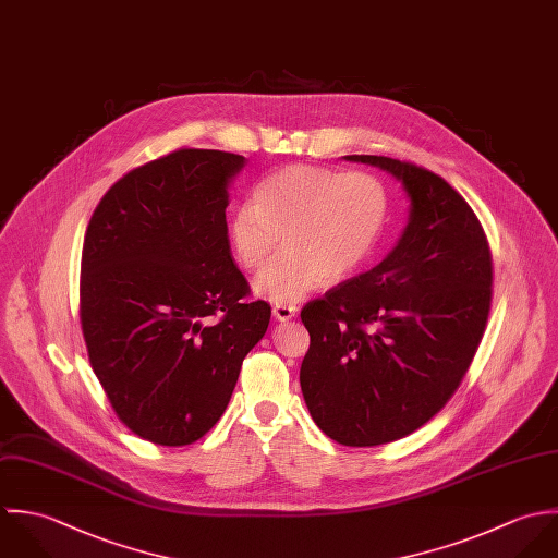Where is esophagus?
<instances>
[{"label": "esophagus", "mask_w": 558, "mask_h": 558, "mask_svg": "<svg viewBox=\"0 0 558 558\" xmlns=\"http://www.w3.org/2000/svg\"><path fill=\"white\" fill-rule=\"evenodd\" d=\"M295 315H298V308L291 306V304H276V306H274V317H276L278 322H289V319H293Z\"/></svg>", "instance_id": "esophagus-1"}]
</instances>
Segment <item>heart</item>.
<instances>
[{"mask_svg": "<svg viewBox=\"0 0 558 558\" xmlns=\"http://www.w3.org/2000/svg\"><path fill=\"white\" fill-rule=\"evenodd\" d=\"M390 194L371 172L293 163L258 181L252 203L228 223L236 260L260 271L287 241V256L260 274L254 291L274 304H293L328 280L362 271L381 245Z\"/></svg>", "mask_w": 558, "mask_h": 558, "instance_id": "obj_1", "label": "heart"}]
</instances>
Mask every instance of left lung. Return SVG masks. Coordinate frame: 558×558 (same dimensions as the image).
Here are the masks:
<instances>
[{
	"label": "left lung",
	"mask_w": 558,
	"mask_h": 558,
	"mask_svg": "<svg viewBox=\"0 0 558 558\" xmlns=\"http://www.w3.org/2000/svg\"><path fill=\"white\" fill-rule=\"evenodd\" d=\"M401 181L408 226L392 252L302 308L300 368L317 427L338 445L401 440L459 388L492 306V252L470 205L416 163L347 155Z\"/></svg>",
	"instance_id": "left-lung-1"
}]
</instances>
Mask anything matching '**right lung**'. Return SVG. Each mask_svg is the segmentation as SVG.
I'll return each mask as SVG.
<instances>
[{
  "label": "right lung",
  "mask_w": 558,
  "mask_h": 558,
  "mask_svg": "<svg viewBox=\"0 0 558 558\" xmlns=\"http://www.w3.org/2000/svg\"><path fill=\"white\" fill-rule=\"evenodd\" d=\"M243 166L223 150L168 153L116 181L86 230L90 366L116 416L153 445H192L222 418L269 326L228 241V185Z\"/></svg>",
  "instance_id": "obj_1"
}]
</instances>
